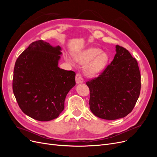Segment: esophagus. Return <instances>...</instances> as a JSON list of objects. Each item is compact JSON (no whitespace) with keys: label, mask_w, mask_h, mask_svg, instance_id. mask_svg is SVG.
<instances>
[{"label":"esophagus","mask_w":157,"mask_h":157,"mask_svg":"<svg viewBox=\"0 0 157 157\" xmlns=\"http://www.w3.org/2000/svg\"><path fill=\"white\" fill-rule=\"evenodd\" d=\"M75 80H76V82H77V84H80V83L83 82V78L79 73H77V75H76Z\"/></svg>","instance_id":"obj_1"}]
</instances>
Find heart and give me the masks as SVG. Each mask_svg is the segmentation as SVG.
<instances>
[{
	"label": "heart",
	"instance_id": "heart-1",
	"mask_svg": "<svg viewBox=\"0 0 157 157\" xmlns=\"http://www.w3.org/2000/svg\"><path fill=\"white\" fill-rule=\"evenodd\" d=\"M66 60L72 63L69 57L66 56ZM75 59L80 63H86L84 72L89 76H96L100 73L107 63V55L96 48H90L79 52L75 56Z\"/></svg>",
	"mask_w": 157,
	"mask_h": 157
}]
</instances>
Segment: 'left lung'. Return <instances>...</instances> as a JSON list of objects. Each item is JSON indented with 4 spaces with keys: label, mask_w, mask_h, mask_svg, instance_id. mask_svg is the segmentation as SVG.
<instances>
[{
    "label": "left lung",
    "mask_w": 157,
    "mask_h": 157,
    "mask_svg": "<svg viewBox=\"0 0 157 157\" xmlns=\"http://www.w3.org/2000/svg\"><path fill=\"white\" fill-rule=\"evenodd\" d=\"M111 64L97 78L86 82L90 89V109L96 117L115 120L132 112L141 90L137 60L126 48L116 46Z\"/></svg>",
    "instance_id": "left-lung-1"
}]
</instances>
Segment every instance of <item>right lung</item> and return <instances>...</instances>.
<instances>
[{
	"instance_id": "right-lung-1",
	"label": "right lung",
	"mask_w": 157,
	"mask_h": 157,
	"mask_svg": "<svg viewBox=\"0 0 157 157\" xmlns=\"http://www.w3.org/2000/svg\"><path fill=\"white\" fill-rule=\"evenodd\" d=\"M61 48L43 40L33 42L18 57L13 69V92L25 115L39 121L58 117L75 73L58 67Z\"/></svg>"
}]
</instances>
